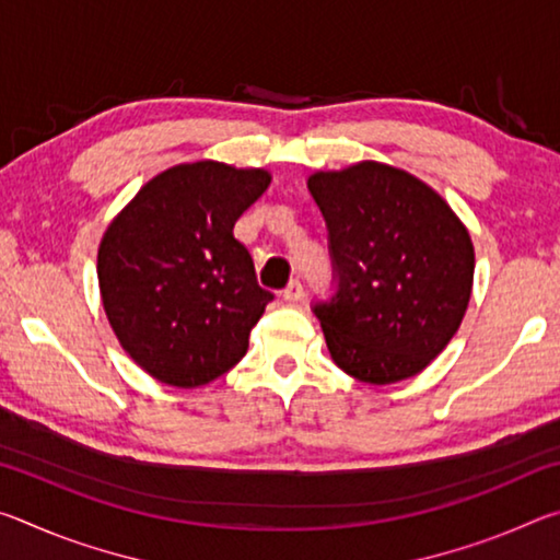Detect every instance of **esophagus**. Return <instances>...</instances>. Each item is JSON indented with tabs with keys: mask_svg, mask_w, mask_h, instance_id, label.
Listing matches in <instances>:
<instances>
[{
	"mask_svg": "<svg viewBox=\"0 0 560 560\" xmlns=\"http://www.w3.org/2000/svg\"><path fill=\"white\" fill-rule=\"evenodd\" d=\"M303 299V287H301V281H291L287 289H283V301H289V303H296V301H301Z\"/></svg>",
	"mask_w": 560,
	"mask_h": 560,
	"instance_id": "1",
	"label": "esophagus"
}]
</instances>
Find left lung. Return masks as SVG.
<instances>
[{"label":"left lung","mask_w":560,"mask_h":560,"mask_svg":"<svg viewBox=\"0 0 560 560\" xmlns=\"http://www.w3.org/2000/svg\"><path fill=\"white\" fill-rule=\"evenodd\" d=\"M306 185L338 271L334 301L314 308L334 363L368 385L422 373L467 314L469 230L438 189L375 160L316 170Z\"/></svg>","instance_id":"obj_1"}]
</instances>
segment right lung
Masks as SVG:
<instances>
[{
	"label": "right lung",
	"instance_id": "1",
	"mask_svg": "<svg viewBox=\"0 0 560 560\" xmlns=\"http://www.w3.org/2000/svg\"><path fill=\"white\" fill-rule=\"evenodd\" d=\"M269 183L264 167L179 163L148 179L103 232V311L155 381L189 390L244 358L271 293L232 230Z\"/></svg>",
	"mask_w": 560,
	"mask_h": 560
}]
</instances>
